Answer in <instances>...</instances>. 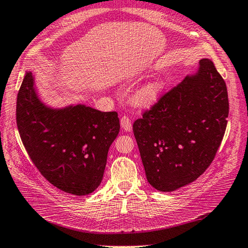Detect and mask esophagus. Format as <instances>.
Masks as SVG:
<instances>
[{"label":"esophagus","instance_id":"esophagus-1","mask_svg":"<svg viewBox=\"0 0 248 248\" xmlns=\"http://www.w3.org/2000/svg\"><path fill=\"white\" fill-rule=\"evenodd\" d=\"M120 125L125 132H130V131L132 130V124H131V120L128 116H123V117L120 118Z\"/></svg>","mask_w":248,"mask_h":248}]
</instances>
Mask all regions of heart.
I'll return each mask as SVG.
<instances>
[{"instance_id":"obj_1","label":"heart","mask_w":248,"mask_h":248,"mask_svg":"<svg viewBox=\"0 0 248 248\" xmlns=\"http://www.w3.org/2000/svg\"><path fill=\"white\" fill-rule=\"evenodd\" d=\"M162 85L158 81L149 82V84L142 87L137 93L138 104L144 108H150L158 102L161 95Z\"/></svg>"}]
</instances>
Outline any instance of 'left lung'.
<instances>
[{
    "label": "left lung",
    "instance_id": "8db88e82",
    "mask_svg": "<svg viewBox=\"0 0 248 248\" xmlns=\"http://www.w3.org/2000/svg\"><path fill=\"white\" fill-rule=\"evenodd\" d=\"M229 101L225 80L210 59L163 94L143 118L134 121L147 181L163 192L202 175L224 138Z\"/></svg>",
    "mask_w": 248,
    "mask_h": 248
}]
</instances>
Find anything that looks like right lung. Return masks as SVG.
I'll return each instance as SVG.
<instances>
[{
    "mask_svg": "<svg viewBox=\"0 0 248 248\" xmlns=\"http://www.w3.org/2000/svg\"><path fill=\"white\" fill-rule=\"evenodd\" d=\"M17 127L23 146L42 175L60 190L86 196L100 186L120 124L116 111L85 104L52 108L41 101L32 72L17 95Z\"/></svg>",
    "mask_w": 248,
    "mask_h": 248,
    "instance_id": "right-lung-1",
    "label": "right lung"
}]
</instances>
